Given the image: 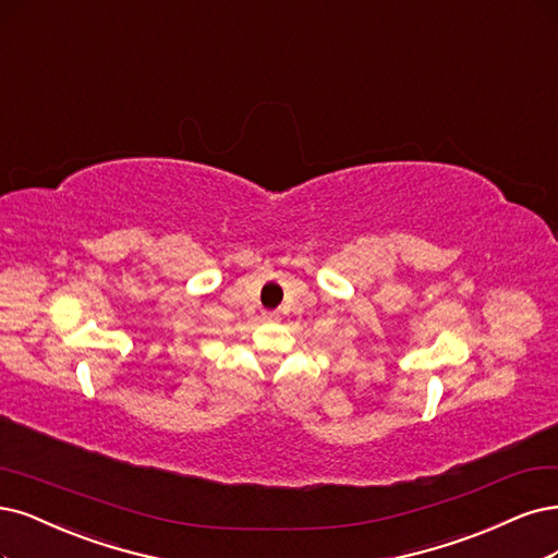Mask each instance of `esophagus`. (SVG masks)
Returning a JSON list of instances; mask_svg holds the SVG:
<instances>
[{
	"instance_id": "34e87169",
	"label": "esophagus",
	"mask_w": 558,
	"mask_h": 558,
	"mask_svg": "<svg viewBox=\"0 0 558 558\" xmlns=\"http://www.w3.org/2000/svg\"><path fill=\"white\" fill-rule=\"evenodd\" d=\"M279 316L275 312H263V320H277Z\"/></svg>"
}]
</instances>
